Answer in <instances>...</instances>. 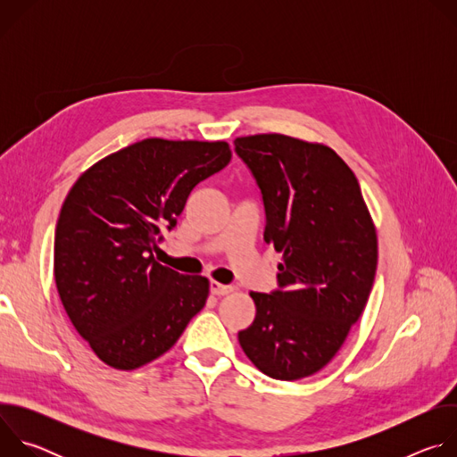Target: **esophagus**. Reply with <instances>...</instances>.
<instances>
[{
    "label": "esophagus",
    "mask_w": 457,
    "mask_h": 457,
    "mask_svg": "<svg viewBox=\"0 0 457 457\" xmlns=\"http://www.w3.org/2000/svg\"><path fill=\"white\" fill-rule=\"evenodd\" d=\"M210 289H212V295H215V296H224V295H229V293L233 291V286H226V284H220V282H217V280H212Z\"/></svg>",
    "instance_id": "esophagus-1"
}]
</instances>
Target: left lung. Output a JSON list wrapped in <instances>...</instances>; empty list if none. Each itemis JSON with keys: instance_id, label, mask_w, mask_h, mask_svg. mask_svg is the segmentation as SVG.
Listing matches in <instances>:
<instances>
[{"instance_id": "8db88e82", "label": "left lung", "mask_w": 457, "mask_h": 457, "mask_svg": "<svg viewBox=\"0 0 457 457\" xmlns=\"http://www.w3.org/2000/svg\"><path fill=\"white\" fill-rule=\"evenodd\" d=\"M266 206L264 240L282 253L280 291H251L256 314L238 342L275 379L328 365L361 316L378 237L356 175L328 145L282 134L235 139Z\"/></svg>"}]
</instances>
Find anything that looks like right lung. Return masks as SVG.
Masks as SVG:
<instances>
[{"instance_id": "obj_1", "label": "right lung", "mask_w": 457, "mask_h": 457, "mask_svg": "<svg viewBox=\"0 0 457 457\" xmlns=\"http://www.w3.org/2000/svg\"><path fill=\"white\" fill-rule=\"evenodd\" d=\"M229 161L226 141L150 137L103 157L71 187L55 226V287L106 365L157 360L204 307L210 280L159 264L154 251L191 189Z\"/></svg>"}]
</instances>
